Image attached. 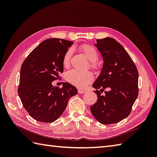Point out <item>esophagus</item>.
<instances>
[{"mask_svg":"<svg viewBox=\"0 0 157 157\" xmlns=\"http://www.w3.org/2000/svg\"><path fill=\"white\" fill-rule=\"evenodd\" d=\"M78 93H80V94H82V93H86V90H84V89H78Z\"/></svg>","mask_w":157,"mask_h":157,"instance_id":"obj_1","label":"esophagus"}]
</instances>
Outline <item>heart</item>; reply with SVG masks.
I'll use <instances>...</instances> for the list:
<instances>
[{
	"mask_svg": "<svg viewBox=\"0 0 157 157\" xmlns=\"http://www.w3.org/2000/svg\"><path fill=\"white\" fill-rule=\"evenodd\" d=\"M80 51L86 56V58L90 62V66L93 68H96V62L98 59V53L97 50L90 45H82L80 47ZM72 55V49H68L64 53L63 57V65L67 67L70 64L71 56ZM94 79L93 74L90 72L81 73L77 70H71L66 74V80L69 83L74 85L77 87L83 88L88 84L92 82Z\"/></svg>",
	"mask_w": 157,
	"mask_h": 157,
	"instance_id": "heart-1",
	"label": "heart"
}]
</instances>
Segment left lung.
Returning <instances> with one entry per match:
<instances>
[{"instance_id":"obj_1","label":"left lung","mask_w":157,"mask_h":157,"mask_svg":"<svg viewBox=\"0 0 157 157\" xmlns=\"http://www.w3.org/2000/svg\"><path fill=\"white\" fill-rule=\"evenodd\" d=\"M96 41L95 46L101 54L104 63L93 84L98 98L90 106V111L99 123L116 124L130 115L137 98L138 71L129 54L115 39L105 38ZM103 91L105 94L101 95Z\"/></svg>"}]
</instances>
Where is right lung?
<instances>
[{
	"label": "right lung",
	"instance_id": "right-lung-1",
	"mask_svg": "<svg viewBox=\"0 0 157 157\" xmlns=\"http://www.w3.org/2000/svg\"><path fill=\"white\" fill-rule=\"evenodd\" d=\"M73 44L64 39L45 40L22 64L18 95L27 112L37 121H56L66 109L69 99L78 94L77 88L68 82H63L62 88L52 85L63 72L64 55Z\"/></svg>",
	"mask_w": 157,
	"mask_h": 157
}]
</instances>
